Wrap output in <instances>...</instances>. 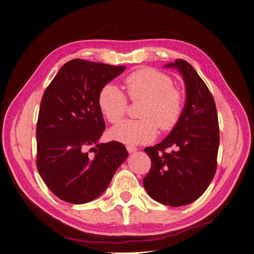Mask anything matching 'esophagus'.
<instances>
[{
  "label": "esophagus",
  "instance_id": "obj_1",
  "mask_svg": "<svg viewBox=\"0 0 254 254\" xmlns=\"http://www.w3.org/2000/svg\"><path fill=\"white\" fill-rule=\"evenodd\" d=\"M127 150L128 153H133V152H135L137 150V148H135L134 146H131V145H127Z\"/></svg>",
  "mask_w": 254,
  "mask_h": 254
}]
</instances>
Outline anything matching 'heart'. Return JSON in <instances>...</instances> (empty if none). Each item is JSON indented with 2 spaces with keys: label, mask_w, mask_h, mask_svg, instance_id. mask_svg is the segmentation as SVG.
I'll return each instance as SVG.
<instances>
[{
  "label": "heart",
  "mask_w": 254,
  "mask_h": 254,
  "mask_svg": "<svg viewBox=\"0 0 254 254\" xmlns=\"http://www.w3.org/2000/svg\"><path fill=\"white\" fill-rule=\"evenodd\" d=\"M172 84L168 75L152 67L129 74L125 86L131 101H144L139 111L141 120H127L113 127L112 139L128 145L147 144L155 140L158 127L162 130L173 128L182 112L183 96ZM98 105L107 121L117 124L126 115L128 102L121 88L106 84L98 94Z\"/></svg>",
  "instance_id": "heart-1"
}]
</instances>
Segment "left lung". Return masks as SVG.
I'll list each match as a JSON object with an SVG mask.
<instances>
[{"mask_svg": "<svg viewBox=\"0 0 254 254\" xmlns=\"http://www.w3.org/2000/svg\"><path fill=\"white\" fill-rule=\"evenodd\" d=\"M165 66L177 68L181 74L187 100L168 136L144 150L152 165L143 184L153 199L181 206L197 199L215 176L219 122L213 95L192 65L176 60Z\"/></svg>", "mask_w": 254, "mask_h": 254, "instance_id": "8db88e82", "label": "left lung"}]
</instances>
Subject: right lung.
I'll return each instance as SVG.
<instances>
[{
    "instance_id": "obj_1",
    "label": "right lung",
    "mask_w": 254,
    "mask_h": 254,
    "mask_svg": "<svg viewBox=\"0 0 254 254\" xmlns=\"http://www.w3.org/2000/svg\"><path fill=\"white\" fill-rule=\"evenodd\" d=\"M125 68L75 59L61 67L44 91L36 126V166L64 201L81 204L100 196L127 158L124 144L98 143L105 129L98 94Z\"/></svg>"
}]
</instances>
